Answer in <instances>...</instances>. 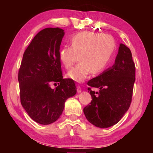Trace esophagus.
<instances>
[{"instance_id": "1", "label": "esophagus", "mask_w": 153, "mask_h": 153, "mask_svg": "<svg viewBox=\"0 0 153 153\" xmlns=\"http://www.w3.org/2000/svg\"><path fill=\"white\" fill-rule=\"evenodd\" d=\"M77 91L78 93H79L80 92H82V88H81V86H80L79 84L77 85Z\"/></svg>"}]
</instances>
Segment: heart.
I'll return each instance as SVG.
<instances>
[{"label": "heart", "instance_id": "b5f03b06", "mask_svg": "<svg viewBox=\"0 0 153 153\" xmlns=\"http://www.w3.org/2000/svg\"><path fill=\"white\" fill-rule=\"evenodd\" d=\"M71 46H65L59 53L61 63L69 69L78 61L67 76L75 81L82 82L90 74H98L105 70L109 63L115 48L113 38L109 35L88 31L77 33L72 36Z\"/></svg>", "mask_w": 153, "mask_h": 153}]
</instances>
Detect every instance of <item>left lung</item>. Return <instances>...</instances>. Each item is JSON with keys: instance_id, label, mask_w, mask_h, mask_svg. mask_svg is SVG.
Masks as SVG:
<instances>
[{"instance_id": "1", "label": "left lung", "mask_w": 153, "mask_h": 153, "mask_svg": "<svg viewBox=\"0 0 153 153\" xmlns=\"http://www.w3.org/2000/svg\"><path fill=\"white\" fill-rule=\"evenodd\" d=\"M135 76L136 67L130 49L120 44L113 67L87 83L92 99L84 108L88 121L100 128L118 123L130 107ZM91 87H97L100 92L95 93Z\"/></svg>"}]
</instances>
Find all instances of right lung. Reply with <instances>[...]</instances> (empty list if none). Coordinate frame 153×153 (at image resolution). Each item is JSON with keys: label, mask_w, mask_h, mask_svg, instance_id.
<instances>
[{"label": "right lung", "mask_w": 153, "mask_h": 153, "mask_svg": "<svg viewBox=\"0 0 153 153\" xmlns=\"http://www.w3.org/2000/svg\"><path fill=\"white\" fill-rule=\"evenodd\" d=\"M64 30L48 27L40 31L25 51L18 72L21 103L33 121L42 125L55 122L65 102L76 94L72 79H63L59 49ZM58 86L52 89L51 84Z\"/></svg>", "instance_id": "obj_1"}]
</instances>
